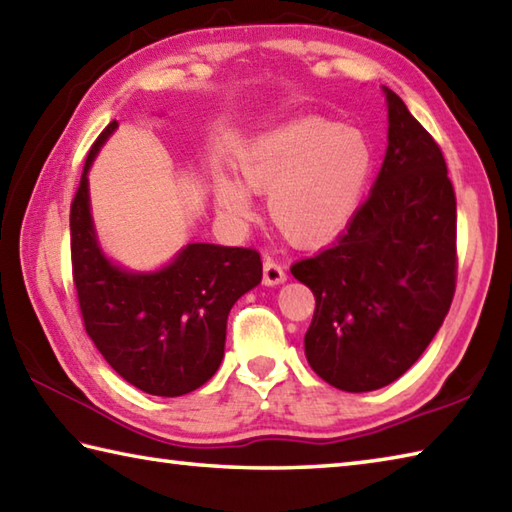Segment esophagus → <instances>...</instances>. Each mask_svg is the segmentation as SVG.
Returning a JSON list of instances; mask_svg holds the SVG:
<instances>
[{"label":"esophagus","mask_w":512,"mask_h":512,"mask_svg":"<svg viewBox=\"0 0 512 512\" xmlns=\"http://www.w3.org/2000/svg\"><path fill=\"white\" fill-rule=\"evenodd\" d=\"M287 281V274H285V267L278 263V260L265 256V263H263V283L265 285H281Z\"/></svg>","instance_id":"obj_1"}]
</instances>
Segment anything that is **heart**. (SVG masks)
I'll use <instances>...</instances> for the list:
<instances>
[{
	"instance_id": "heart-1",
	"label": "heart",
	"mask_w": 512,
	"mask_h": 512,
	"mask_svg": "<svg viewBox=\"0 0 512 512\" xmlns=\"http://www.w3.org/2000/svg\"><path fill=\"white\" fill-rule=\"evenodd\" d=\"M370 169L359 131L323 118L292 120L256 138L238 156V173L254 191H269L276 225L296 240H321L352 218ZM216 198L231 218L254 214L236 178H216Z\"/></svg>"
}]
</instances>
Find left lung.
<instances>
[{"instance_id":"1","label":"left lung","mask_w":512,"mask_h":512,"mask_svg":"<svg viewBox=\"0 0 512 512\" xmlns=\"http://www.w3.org/2000/svg\"><path fill=\"white\" fill-rule=\"evenodd\" d=\"M383 91L388 151L368 200L334 245L292 265L316 298L307 363L345 392L379 390L408 372L457 285V200L446 160L399 95Z\"/></svg>"}]
</instances>
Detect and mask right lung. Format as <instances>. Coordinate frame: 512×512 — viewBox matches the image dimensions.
Masks as SVG:
<instances>
[{"instance_id":"obj_1","label":"right lung","mask_w":512,"mask_h":512,"mask_svg":"<svg viewBox=\"0 0 512 512\" xmlns=\"http://www.w3.org/2000/svg\"><path fill=\"white\" fill-rule=\"evenodd\" d=\"M111 122L86 156L71 202V263L86 334L124 381L156 397L205 385L225 356L227 316L263 278L252 247L191 243L167 267L133 274L102 254L89 207V167Z\"/></svg>"}]
</instances>
